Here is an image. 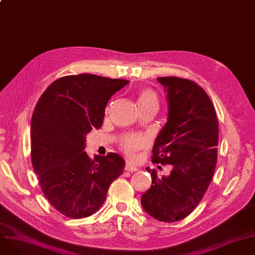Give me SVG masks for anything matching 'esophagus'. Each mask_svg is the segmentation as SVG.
I'll return each instance as SVG.
<instances>
[{
  "label": "esophagus",
  "mask_w": 255,
  "mask_h": 255,
  "mask_svg": "<svg viewBox=\"0 0 255 255\" xmlns=\"http://www.w3.org/2000/svg\"><path fill=\"white\" fill-rule=\"evenodd\" d=\"M125 170H126V171H135V170H137V168H136V166H134V165L126 164V165H125Z\"/></svg>",
  "instance_id": "esophagus-1"
}]
</instances>
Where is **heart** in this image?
Masks as SVG:
<instances>
[{"label":"heart","mask_w":255,"mask_h":255,"mask_svg":"<svg viewBox=\"0 0 255 255\" xmlns=\"http://www.w3.org/2000/svg\"><path fill=\"white\" fill-rule=\"evenodd\" d=\"M158 106V97L156 93L150 88H143L137 93V105L138 109L148 105ZM146 145V140L138 135H127L120 142L121 150H122L128 159L135 160L137 158V151L143 149Z\"/></svg>","instance_id":"heart-1"}]
</instances>
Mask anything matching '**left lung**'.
Listing matches in <instances>:
<instances>
[{
	"label": "left lung",
	"mask_w": 255,
	"mask_h": 255,
	"mask_svg": "<svg viewBox=\"0 0 255 255\" xmlns=\"http://www.w3.org/2000/svg\"><path fill=\"white\" fill-rule=\"evenodd\" d=\"M167 92L168 117L152 155L154 164H170L168 177L151 172L152 186L140 203L153 218L163 222L184 219L197 207L211 184L217 163L219 122L212 100L193 80L158 77ZM161 168V166H159Z\"/></svg>",
	"instance_id": "obj_1"
}]
</instances>
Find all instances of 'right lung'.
I'll return each instance as SVG.
<instances>
[{
	"label": "right lung",
	"mask_w": 255,
	"mask_h": 255,
	"mask_svg": "<svg viewBox=\"0 0 255 255\" xmlns=\"http://www.w3.org/2000/svg\"><path fill=\"white\" fill-rule=\"evenodd\" d=\"M129 80L95 74L58 78L39 98L31 123V158L49 204L64 216H91L103 205L111 184L123 173L116 153L91 159L86 135L102 126L105 107Z\"/></svg>",
	"instance_id": "1"
}]
</instances>
